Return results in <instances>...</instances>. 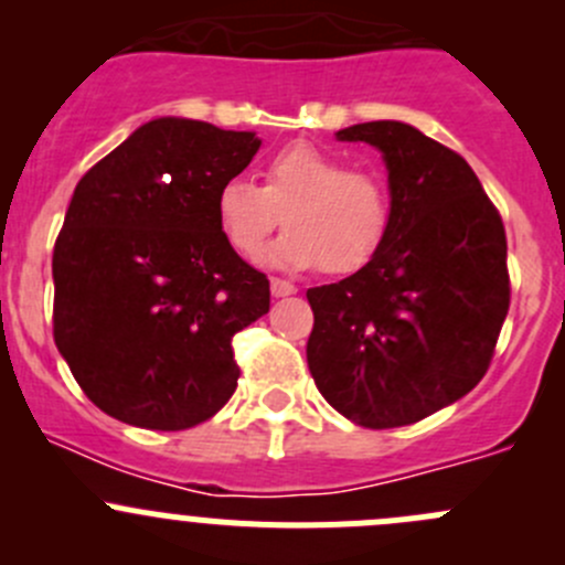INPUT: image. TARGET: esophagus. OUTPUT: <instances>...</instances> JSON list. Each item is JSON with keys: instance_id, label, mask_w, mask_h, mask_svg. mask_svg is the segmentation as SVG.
Returning a JSON list of instances; mask_svg holds the SVG:
<instances>
[{"instance_id": "obj_1", "label": "esophagus", "mask_w": 565, "mask_h": 565, "mask_svg": "<svg viewBox=\"0 0 565 565\" xmlns=\"http://www.w3.org/2000/svg\"><path fill=\"white\" fill-rule=\"evenodd\" d=\"M270 292H273V298H289V295L298 292V287H295V284H289V281H284V278H273Z\"/></svg>"}]
</instances>
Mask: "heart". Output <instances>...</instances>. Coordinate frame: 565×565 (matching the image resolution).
<instances>
[{"label": "heart", "instance_id": "1", "mask_svg": "<svg viewBox=\"0 0 565 565\" xmlns=\"http://www.w3.org/2000/svg\"><path fill=\"white\" fill-rule=\"evenodd\" d=\"M287 226L262 262L278 270L355 273L377 254L391 226V196L377 174L352 172L335 156L292 145L265 163L262 188L232 177L215 193V221L237 254L250 256Z\"/></svg>", "mask_w": 565, "mask_h": 565}]
</instances>
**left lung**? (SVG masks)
Here are the masks:
<instances>
[{"instance_id": "left-lung-1", "label": "left lung", "mask_w": 565, "mask_h": 565, "mask_svg": "<svg viewBox=\"0 0 565 565\" xmlns=\"http://www.w3.org/2000/svg\"><path fill=\"white\" fill-rule=\"evenodd\" d=\"M388 169L391 226L358 273L306 292L319 393L366 429L407 426L487 374L509 315L505 230L476 172L398 119L350 125Z\"/></svg>"}]
</instances>
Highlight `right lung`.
Returning <instances> with one entry per match:
<instances>
[{
	"label": "right lung",
	"mask_w": 565,
	"mask_h": 565,
	"mask_svg": "<svg viewBox=\"0 0 565 565\" xmlns=\"http://www.w3.org/2000/svg\"><path fill=\"white\" fill-rule=\"evenodd\" d=\"M262 139L185 117L139 125L78 180L54 246V341L111 418L180 431L237 388L232 335L270 281L221 235L215 193Z\"/></svg>",
	"instance_id": "1"
}]
</instances>
